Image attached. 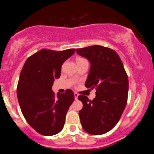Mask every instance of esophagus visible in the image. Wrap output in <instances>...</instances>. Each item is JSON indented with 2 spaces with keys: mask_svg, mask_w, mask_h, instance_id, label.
Wrapping results in <instances>:
<instances>
[{
  "mask_svg": "<svg viewBox=\"0 0 154 154\" xmlns=\"http://www.w3.org/2000/svg\"><path fill=\"white\" fill-rule=\"evenodd\" d=\"M78 96H79L78 93H75V100H77V98H78Z\"/></svg>",
  "mask_w": 154,
  "mask_h": 154,
  "instance_id": "esophagus-1",
  "label": "esophagus"
}]
</instances>
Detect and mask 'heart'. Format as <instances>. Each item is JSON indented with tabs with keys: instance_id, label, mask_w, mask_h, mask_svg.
I'll return each instance as SVG.
<instances>
[{
	"instance_id": "obj_1",
	"label": "heart",
	"mask_w": 154,
	"mask_h": 154,
	"mask_svg": "<svg viewBox=\"0 0 154 154\" xmlns=\"http://www.w3.org/2000/svg\"><path fill=\"white\" fill-rule=\"evenodd\" d=\"M85 59H82V58H78V59H77V61H81V60H84Z\"/></svg>"
}]
</instances>
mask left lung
Returning a JSON list of instances; mask_svg holds the SVG:
<instances>
[{
  "instance_id": "8db88e82",
  "label": "left lung",
  "mask_w": 154,
  "mask_h": 154,
  "mask_svg": "<svg viewBox=\"0 0 154 154\" xmlns=\"http://www.w3.org/2000/svg\"><path fill=\"white\" fill-rule=\"evenodd\" d=\"M91 63L85 87L95 88L93 100L80 95L82 109L79 115L83 130L91 135H103L117 124L128 102L129 82L123 63L116 51L101 45L76 49Z\"/></svg>"
}]
</instances>
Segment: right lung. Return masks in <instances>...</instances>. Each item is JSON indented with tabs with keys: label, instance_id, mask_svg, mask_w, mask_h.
Segmentation results:
<instances>
[{
	"label": "right lung",
	"instance_id": "add662e5",
	"mask_svg": "<svg viewBox=\"0 0 154 154\" xmlns=\"http://www.w3.org/2000/svg\"><path fill=\"white\" fill-rule=\"evenodd\" d=\"M75 49H42L29 56L19 76L17 98L29 125L38 133L51 136L62 130L75 95L72 90L55 95L52 86L61 75V66Z\"/></svg>",
	"mask_w": 154,
	"mask_h": 154
}]
</instances>
